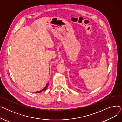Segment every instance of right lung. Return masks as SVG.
I'll list each match as a JSON object with an SVG mask.
<instances>
[{"label": "right lung", "mask_w": 122, "mask_h": 122, "mask_svg": "<svg viewBox=\"0 0 122 122\" xmlns=\"http://www.w3.org/2000/svg\"><path fill=\"white\" fill-rule=\"evenodd\" d=\"M48 82L47 83V84H46V86L44 87V88H43V89H42V90H41V91H38V92H36V93H40V92H43V91H45L46 89V88H47V87H48Z\"/></svg>", "instance_id": "obj_1"}]
</instances>
